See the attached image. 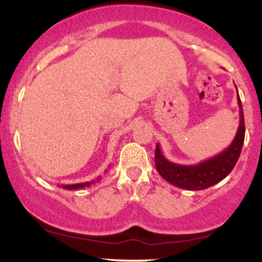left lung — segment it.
Masks as SVG:
<instances>
[{"instance_id":"obj_1","label":"left lung","mask_w":262,"mask_h":262,"mask_svg":"<svg viewBox=\"0 0 262 262\" xmlns=\"http://www.w3.org/2000/svg\"><path fill=\"white\" fill-rule=\"evenodd\" d=\"M237 91V90H236ZM237 104L240 110V123L235 138L221 154L204 160L197 165H180L171 162L162 154L160 145L156 144L155 167L162 179L171 185L188 191H201L217 185L225 179L235 166L245 138V122L242 101L237 93Z\"/></svg>"}]
</instances>
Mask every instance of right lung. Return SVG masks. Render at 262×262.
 I'll list each match as a JSON object with an SVG mask.
<instances>
[{
    "label": "right lung",
    "instance_id": "obj_1",
    "mask_svg": "<svg viewBox=\"0 0 262 262\" xmlns=\"http://www.w3.org/2000/svg\"><path fill=\"white\" fill-rule=\"evenodd\" d=\"M101 180V176H98L96 180H92V181L89 182H83V183H74V185H61L59 187L64 188V189H81L85 187H90L91 185H95V182H98Z\"/></svg>",
    "mask_w": 262,
    "mask_h": 262
}]
</instances>
